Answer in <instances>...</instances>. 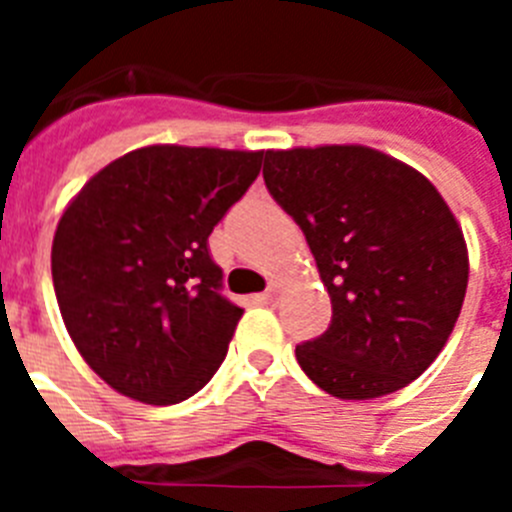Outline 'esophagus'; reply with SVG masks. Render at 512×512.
I'll return each instance as SVG.
<instances>
[{"instance_id": "1", "label": "esophagus", "mask_w": 512, "mask_h": 512, "mask_svg": "<svg viewBox=\"0 0 512 512\" xmlns=\"http://www.w3.org/2000/svg\"><path fill=\"white\" fill-rule=\"evenodd\" d=\"M277 292H279V284L271 282L269 289H266L264 295H261V300H264V302H274V300H277Z\"/></svg>"}]
</instances>
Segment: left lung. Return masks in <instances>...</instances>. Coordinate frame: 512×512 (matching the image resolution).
Masks as SVG:
<instances>
[{
	"label": "left lung",
	"instance_id": "1",
	"mask_svg": "<svg viewBox=\"0 0 512 512\" xmlns=\"http://www.w3.org/2000/svg\"><path fill=\"white\" fill-rule=\"evenodd\" d=\"M269 194L305 233L333 318L295 348L328 395L372 400L436 361L467 295L464 233L420 171L366 146L266 151Z\"/></svg>",
	"mask_w": 512,
	"mask_h": 512
}]
</instances>
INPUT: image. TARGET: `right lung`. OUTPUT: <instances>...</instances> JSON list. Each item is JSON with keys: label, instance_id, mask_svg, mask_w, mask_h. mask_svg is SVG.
Wrapping results in <instances>:
<instances>
[{"label": "right lung", "instance_id": "right-lung-1", "mask_svg": "<svg viewBox=\"0 0 512 512\" xmlns=\"http://www.w3.org/2000/svg\"><path fill=\"white\" fill-rule=\"evenodd\" d=\"M261 151L148 146L94 174L58 220L51 269L71 341L120 395L176 405L220 369L243 310L207 238Z\"/></svg>", "mask_w": 512, "mask_h": 512}]
</instances>
